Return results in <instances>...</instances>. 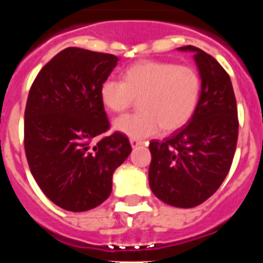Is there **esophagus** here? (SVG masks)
<instances>
[{
	"label": "esophagus",
	"instance_id": "esophagus-1",
	"mask_svg": "<svg viewBox=\"0 0 263 263\" xmlns=\"http://www.w3.org/2000/svg\"><path fill=\"white\" fill-rule=\"evenodd\" d=\"M142 141H139V139H136V138H130V145H132V147H137V146L142 145Z\"/></svg>",
	"mask_w": 263,
	"mask_h": 263
}]
</instances>
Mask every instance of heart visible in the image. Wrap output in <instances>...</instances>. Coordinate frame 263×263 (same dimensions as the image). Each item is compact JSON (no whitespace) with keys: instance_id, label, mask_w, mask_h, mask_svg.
Returning <instances> with one entry per match:
<instances>
[{"instance_id":"b5f03b06","label":"heart","mask_w":263,"mask_h":263,"mask_svg":"<svg viewBox=\"0 0 263 263\" xmlns=\"http://www.w3.org/2000/svg\"><path fill=\"white\" fill-rule=\"evenodd\" d=\"M200 93L196 69L158 60L136 63L125 69L124 81L106 79L100 87L104 106L115 113H122L139 99L142 111L121 116L113 124L117 132L132 138L183 127L195 115Z\"/></svg>"}]
</instances>
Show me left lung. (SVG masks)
Here are the masks:
<instances>
[{"label": "left lung", "mask_w": 263, "mask_h": 263, "mask_svg": "<svg viewBox=\"0 0 263 263\" xmlns=\"http://www.w3.org/2000/svg\"><path fill=\"white\" fill-rule=\"evenodd\" d=\"M179 50L194 52L200 100L185 126L163 141L150 142L148 184L163 203L192 208L210 199L227 178L236 152L238 117L231 78L220 63L195 46Z\"/></svg>", "instance_id": "8db88e82"}]
</instances>
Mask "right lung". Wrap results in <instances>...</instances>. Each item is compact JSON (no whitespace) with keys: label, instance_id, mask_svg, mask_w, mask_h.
I'll return each instance as SVG.
<instances>
[{"label":"right lung","instance_id":"obj_1","mask_svg":"<svg viewBox=\"0 0 263 263\" xmlns=\"http://www.w3.org/2000/svg\"><path fill=\"white\" fill-rule=\"evenodd\" d=\"M110 53L68 47L39 71L25 110V152L43 194L71 212L96 208L111 192V176L132 153L109 129L100 87L117 66Z\"/></svg>","mask_w":263,"mask_h":263}]
</instances>
